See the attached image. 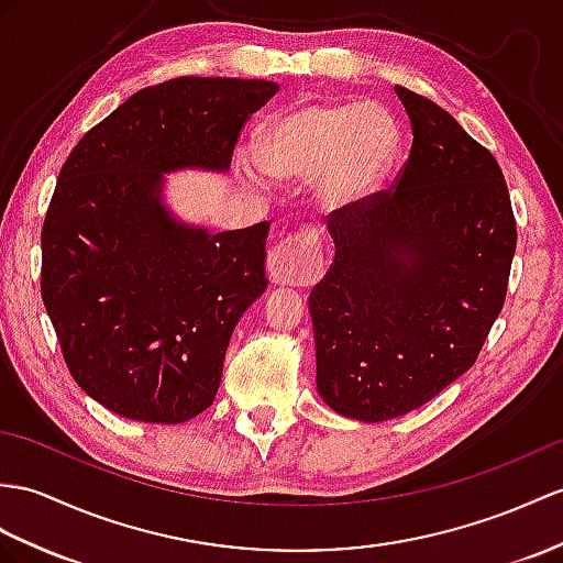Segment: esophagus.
<instances>
[{
  "instance_id": "1",
  "label": "esophagus",
  "mask_w": 563,
  "mask_h": 563,
  "mask_svg": "<svg viewBox=\"0 0 563 563\" xmlns=\"http://www.w3.org/2000/svg\"><path fill=\"white\" fill-rule=\"evenodd\" d=\"M322 241L314 227H303L274 245L267 257V274L279 286H310L322 277Z\"/></svg>"
}]
</instances>
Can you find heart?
<instances>
[{
	"instance_id": "obj_1",
	"label": "heart",
	"mask_w": 563,
	"mask_h": 563,
	"mask_svg": "<svg viewBox=\"0 0 563 563\" xmlns=\"http://www.w3.org/2000/svg\"><path fill=\"white\" fill-rule=\"evenodd\" d=\"M399 147V126L385 107L306 104L269 123L260 139V164L284 181L320 178V200L339 210L379 190Z\"/></svg>"
}]
</instances>
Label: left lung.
I'll list each match as a JSON object with an SVG mask.
<instances>
[{
    "mask_svg": "<svg viewBox=\"0 0 563 563\" xmlns=\"http://www.w3.org/2000/svg\"><path fill=\"white\" fill-rule=\"evenodd\" d=\"M413 145L391 188L334 210V263L310 291L318 391L382 422L471 369L499 318L516 219L495 155L446 109L394 88Z\"/></svg>",
    "mask_w": 563,
    "mask_h": 563,
    "instance_id": "1",
    "label": "left lung"
}]
</instances>
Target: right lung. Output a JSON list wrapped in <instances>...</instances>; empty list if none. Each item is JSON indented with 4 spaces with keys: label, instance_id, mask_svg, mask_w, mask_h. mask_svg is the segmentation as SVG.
<instances>
[{
    "label": "right lung",
    "instance_id": "add662e5",
    "mask_svg": "<svg viewBox=\"0 0 563 563\" xmlns=\"http://www.w3.org/2000/svg\"><path fill=\"white\" fill-rule=\"evenodd\" d=\"M277 90L257 78L164 80L64 162L40 291L68 373L121 418L176 424L214 401L231 332L267 289L269 222L222 234L178 222L164 174L227 172L243 123Z\"/></svg>",
    "mask_w": 563,
    "mask_h": 563
}]
</instances>
